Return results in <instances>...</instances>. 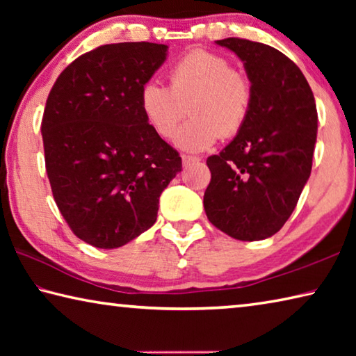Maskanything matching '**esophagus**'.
Masks as SVG:
<instances>
[{
	"mask_svg": "<svg viewBox=\"0 0 356 356\" xmlns=\"http://www.w3.org/2000/svg\"><path fill=\"white\" fill-rule=\"evenodd\" d=\"M196 161H200V159H196V156H191V155H182L184 166H188L191 163H196Z\"/></svg>",
	"mask_w": 356,
	"mask_h": 356,
	"instance_id": "34e87169",
	"label": "esophagus"
}]
</instances>
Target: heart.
I'll use <instances>...</instances> for the list:
<instances>
[{
  "label": "heart",
  "instance_id": "heart-1",
  "mask_svg": "<svg viewBox=\"0 0 356 356\" xmlns=\"http://www.w3.org/2000/svg\"><path fill=\"white\" fill-rule=\"evenodd\" d=\"M170 88L150 80L140 91V108L161 138H171L190 106L193 118L179 129L174 143L185 152H202L220 135L238 134L248 118L252 89L240 70L216 53L191 50L170 69Z\"/></svg>",
  "mask_w": 356,
  "mask_h": 356
}]
</instances>
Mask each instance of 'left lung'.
<instances>
[{
    "label": "left lung",
    "mask_w": 356,
    "mask_h": 356,
    "mask_svg": "<svg viewBox=\"0 0 356 356\" xmlns=\"http://www.w3.org/2000/svg\"><path fill=\"white\" fill-rule=\"evenodd\" d=\"M215 44L243 63L252 100L236 138L207 159L204 210L227 236L254 242L284 226L311 176L316 100L297 64L276 48L237 38Z\"/></svg>",
    "instance_id": "obj_1"
}]
</instances>
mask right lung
<instances>
[{"label":"right lung","instance_id":"right-lung-1","mask_svg":"<svg viewBox=\"0 0 356 356\" xmlns=\"http://www.w3.org/2000/svg\"><path fill=\"white\" fill-rule=\"evenodd\" d=\"M168 45H102L63 70L42 119L53 197L72 231L95 248L129 243L154 225L160 195L182 171L140 108V91Z\"/></svg>","mask_w":356,"mask_h":356}]
</instances>
